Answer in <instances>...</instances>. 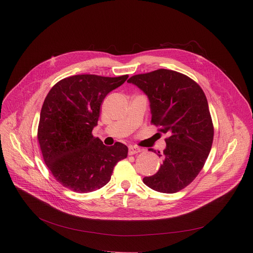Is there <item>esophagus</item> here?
<instances>
[{"mask_svg": "<svg viewBox=\"0 0 253 253\" xmlns=\"http://www.w3.org/2000/svg\"><path fill=\"white\" fill-rule=\"evenodd\" d=\"M140 152H141V149H139L137 147H133V145H131V147H129L128 154L129 155H134V154H138Z\"/></svg>", "mask_w": 253, "mask_h": 253, "instance_id": "esophagus-1", "label": "esophagus"}]
</instances>
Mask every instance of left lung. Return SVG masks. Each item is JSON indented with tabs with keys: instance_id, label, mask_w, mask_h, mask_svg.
Returning a JSON list of instances; mask_svg holds the SVG:
<instances>
[{
	"instance_id": "1",
	"label": "left lung",
	"mask_w": 253,
	"mask_h": 253,
	"mask_svg": "<svg viewBox=\"0 0 253 253\" xmlns=\"http://www.w3.org/2000/svg\"><path fill=\"white\" fill-rule=\"evenodd\" d=\"M127 82L148 96L152 123L168 135L165 150L158 154L163 163L156 174L143 178V183L160 193H176L202 170L213 141L204 92L191 78L165 69L135 75Z\"/></svg>"
}]
</instances>
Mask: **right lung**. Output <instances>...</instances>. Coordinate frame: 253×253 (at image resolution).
<instances>
[{
	"label": "right lung",
	"mask_w": 253,
	"mask_h": 253,
	"mask_svg": "<svg viewBox=\"0 0 253 253\" xmlns=\"http://www.w3.org/2000/svg\"><path fill=\"white\" fill-rule=\"evenodd\" d=\"M127 78L77 75L62 79L49 91L40 115L38 140L47 167L63 187L77 193L96 191L127 157L125 144L106 147L92 135L104 97Z\"/></svg>",
	"instance_id": "1"
}]
</instances>
